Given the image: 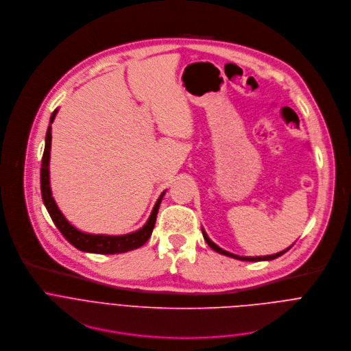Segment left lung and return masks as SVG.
I'll return each mask as SVG.
<instances>
[{
    "mask_svg": "<svg viewBox=\"0 0 351 351\" xmlns=\"http://www.w3.org/2000/svg\"><path fill=\"white\" fill-rule=\"evenodd\" d=\"M202 230H203L204 240H206V241H207V244L214 250V252H217V253H219V254H222V256H226V257L234 258V260H240V261H253V263H257V261H271V260H275V258H278V257L283 256V254L287 252V250H290V247L293 245V244H291L290 247H287L286 250H283V252H279V253L272 254V256H261V257H241V256H237V254H232V253L226 252V250L221 248L218 244H215V243L208 237V234H207V232L204 230V228H202Z\"/></svg>",
    "mask_w": 351,
    "mask_h": 351,
    "instance_id": "left-lung-1",
    "label": "left lung"
}]
</instances>
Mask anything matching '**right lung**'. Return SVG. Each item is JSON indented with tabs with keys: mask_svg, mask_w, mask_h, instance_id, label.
<instances>
[{
	"mask_svg": "<svg viewBox=\"0 0 351 351\" xmlns=\"http://www.w3.org/2000/svg\"><path fill=\"white\" fill-rule=\"evenodd\" d=\"M58 114V108L53 112L51 118H49V126L47 129L45 134V147L44 154L41 160V171H40V183H41V197L44 206L51 217L56 226L60 229V232L64 234V237L75 245L80 252L84 253H93V254H119V253H128L134 248L141 247L153 233L157 214L160 210V204L162 202V197L165 191L161 193L158 197L157 203L149 214L147 222L143 225V228L126 233V234H93L86 233L75 228L61 213L58 208L56 199L53 197L51 184H49V157H51V123L54 122L56 117Z\"/></svg>",
	"mask_w": 351,
	"mask_h": 351,
	"instance_id": "right-lung-1",
	"label": "right lung"
}]
</instances>
